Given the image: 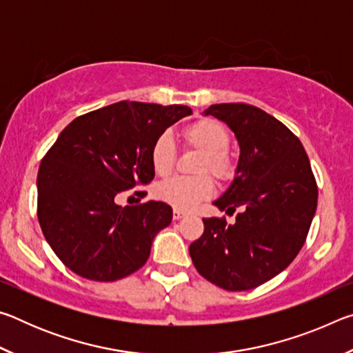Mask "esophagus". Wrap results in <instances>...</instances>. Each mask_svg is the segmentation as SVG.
<instances>
[{"label": "esophagus", "mask_w": 353, "mask_h": 353, "mask_svg": "<svg viewBox=\"0 0 353 353\" xmlns=\"http://www.w3.org/2000/svg\"><path fill=\"white\" fill-rule=\"evenodd\" d=\"M183 216H185V213L181 212V210H174V212H172V219H174V221L182 219Z\"/></svg>", "instance_id": "1"}]
</instances>
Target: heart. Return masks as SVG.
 <instances>
[{
    "label": "heart",
    "mask_w": 353,
    "mask_h": 353,
    "mask_svg": "<svg viewBox=\"0 0 353 353\" xmlns=\"http://www.w3.org/2000/svg\"><path fill=\"white\" fill-rule=\"evenodd\" d=\"M185 145L201 152L194 174L198 177H174L155 188L157 199L176 210H191L213 194V179L229 183L236 176V162L229 152L230 134L223 123L213 118H198L181 130ZM151 166L157 176H168L176 162V145L168 134L159 135L151 146Z\"/></svg>",
    "instance_id": "obj_1"
}]
</instances>
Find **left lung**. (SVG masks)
Listing matches in <instances>:
<instances>
[{"label": "left lung", "instance_id": "8db88e82", "mask_svg": "<svg viewBox=\"0 0 353 353\" xmlns=\"http://www.w3.org/2000/svg\"><path fill=\"white\" fill-rule=\"evenodd\" d=\"M205 115L224 121L240 145L236 176L213 204L234 213L204 218V234L190 244L202 277L227 291L256 288L282 272L307 240L318 205V185L302 143L259 107L213 104Z\"/></svg>", "mask_w": 353, "mask_h": 353}]
</instances>
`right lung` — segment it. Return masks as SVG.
I'll return each instance as SVG.
<instances>
[{"label":"right lung","instance_id":"add662e5","mask_svg":"<svg viewBox=\"0 0 353 353\" xmlns=\"http://www.w3.org/2000/svg\"><path fill=\"white\" fill-rule=\"evenodd\" d=\"M187 105L119 101L74 118L41 160L37 216L65 266L83 279L115 282L139 271L172 208L149 201L134 207L118 193L154 179L151 146Z\"/></svg>","mask_w":353,"mask_h":353}]
</instances>
